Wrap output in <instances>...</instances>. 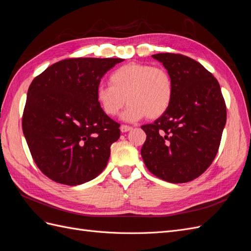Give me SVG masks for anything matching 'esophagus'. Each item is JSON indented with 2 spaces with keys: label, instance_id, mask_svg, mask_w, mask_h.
Masks as SVG:
<instances>
[{
  "label": "esophagus",
  "instance_id": "esophagus-1",
  "mask_svg": "<svg viewBox=\"0 0 251 251\" xmlns=\"http://www.w3.org/2000/svg\"><path fill=\"white\" fill-rule=\"evenodd\" d=\"M132 126H126V125H123L120 126V131L123 132V133H126V132H130L131 130H132Z\"/></svg>",
  "mask_w": 251,
  "mask_h": 251
}]
</instances>
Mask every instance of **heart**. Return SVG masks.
Returning a JSON list of instances; mask_svg holds the SVG:
<instances>
[{
	"mask_svg": "<svg viewBox=\"0 0 251 251\" xmlns=\"http://www.w3.org/2000/svg\"><path fill=\"white\" fill-rule=\"evenodd\" d=\"M109 82L98 85L95 95L102 112L111 117L118 115L127 101L124 120L137 121L146 116L156 119L168 111L173 100V79L162 67L126 64L111 73Z\"/></svg>",
	"mask_w": 251,
	"mask_h": 251,
	"instance_id": "b5f03b06",
	"label": "heart"
}]
</instances>
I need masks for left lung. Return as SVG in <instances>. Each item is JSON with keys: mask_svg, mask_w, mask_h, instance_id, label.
Returning <instances> with one entry per match:
<instances>
[{"mask_svg": "<svg viewBox=\"0 0 251 251\" xmlns=\"http://www.w3.org/2000/svg\"><path fill=\"white\" fill-rule=\"evenodd\" d=\"M172 76L170 108L141 126V156L148 170L171 183H185L207 170L218 153L226 105L218 80L195 59L174 53L151 55Z\"/></svg>", "mask_w": 251, "mask_h": 251, "instance_id": "obj_1", "label": "left lung"}]
</instances>
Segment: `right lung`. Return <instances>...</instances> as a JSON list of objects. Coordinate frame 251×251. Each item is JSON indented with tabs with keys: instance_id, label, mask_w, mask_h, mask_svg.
<instances>
[{
	"instance_id": "add662e5",
	"label": "right lung",
	"mask_w": 251,
	"mask_h": 251,
	"mask_svg": "<svg viewBox=\"0 0 251 251\" xmlns=\"http://www.w3.org/2000/svg\"><path fill=\"white\" fill-rule=\"evenodd\" d=\"M123 58H69L48 67L30 85L23 133L36 163L51 180L79 185L105 166L119 124L102 112L95 90Z\"/></svg>"
}]
</instances>
